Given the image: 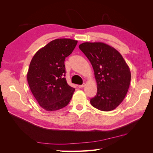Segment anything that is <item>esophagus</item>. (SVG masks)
<instances>
[{
    "instance_id": "esophagus-1",
    "label": "esophagus",
    "mask_w": 153,
    "mask_h": 153,
    "mask_svg": "<svg viewBox=\"0 0 153 153\" xmlns=\"http://www.w3.org/2000/svg\"><path fill=\"white\" fill-rule=\"evenodd\" d=\"M85 83H84V84H83L82 85H78V87H79V88H82V87H85Z\"/></svg>"
}]
</instances>
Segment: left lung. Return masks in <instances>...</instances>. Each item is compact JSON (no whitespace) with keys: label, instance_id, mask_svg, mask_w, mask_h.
Segmentation results:
<instances>
[{"label":"left lung","instance_id":"obj_1","mask_svg":"<svg viewBox=\"0 0 153 153\" xmlns=\"http://www.w3.org/2000/svg\"><path fill=\"white\" fill-rule=\"evenodd\" d=\"M79 48L89 60L94 71L97 94L91 104L102 111H111L122 103L131 81V72L121 54L104 43L85 42Z\"/></svg>","mask_w":153,"mask_h":153}]
</instances>
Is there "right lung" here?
<instances>
[{
    "label": "right lung",
    "instance_id": "add662e5",
    "mask_svg": "<svg viewBox=\"0 0 153 153\" xmlns=\"http://www.w3.org/2000/svg\"><path fill=\"white\" fill-rule=\"evenodd\" d=\"M78 43L71 39H56L37 52L32 57L27 78L32 94L47 111L61 109L69 103L75 88L65 76L66 57Z\"/></svg>",
    "mask_w": 153,
    "mask_h": 153
}]
</instances>
